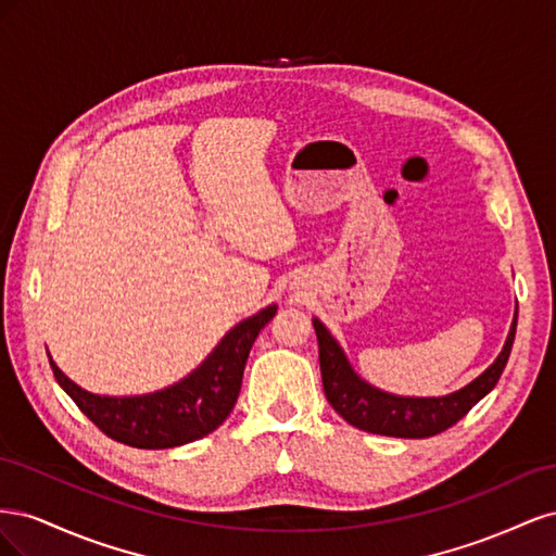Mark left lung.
Here are the masks:
<instances>
[{
  "label": "left lung",
  "mask_w": 556,
  "mask_h": 556,
  "mask_svg": "<svg viewBox=\"0 0 556 556\" xmlns=\"http://www.w3.org/2000/svg\"><path fill=\"white\" fill-rule=\"evenodd\" d=\"M313 327L319 345V374H323L325 396L348 425L368 433L394 435V439H429L457 425L484 394L494 390L510 357L517 315L496 362L464 390L441 399H408L376 390L352 371L343 350L319 319H313Z\"/></svg>",
  "instance_id": "1"
}]
</instances>
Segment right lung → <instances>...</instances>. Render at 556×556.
Listing matches in <instances>:
<instances>
[{"label":"right lung","instance_id":"add662e5","mask_svg":"<svg viewBox=\"0 0 556 556\" xmlns=\"http://www.w3.org/2000/svg\"><path fill=\"white\" fill-rule=\"evenodd\" d=\"M276 306L243 319L220 341L208 359L178 384L146 396H97L80 390L50 359L53 376L83 415L109 439L141 450L178 447L204 439L220 427L241 392L243 368Z\"/></svg>","mask_w":556,"mask_h":556}]
</instances>
